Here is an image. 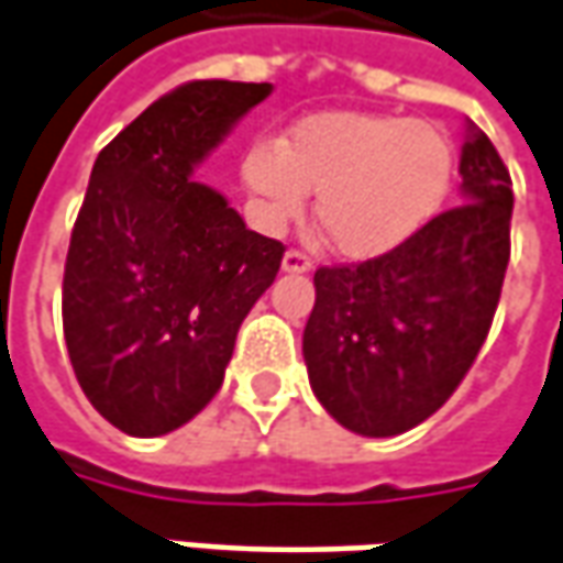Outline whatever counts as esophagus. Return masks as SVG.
Wrapping results in <instances>:
<instances>
[{"instance_id": "1", "label": "esophagus", "mask_w": 563, "mask_h": 563, "mask_svg": "<svg viewBox=\"0 0 563 563\" xmlns=\"http://www.w3.org/2000/svg\"><path fill=\"white\" fill-rule=\"evenodd\" d=\"M282 269H285V273H309V269H312V260L306 257L303 251L290 247V251H285V260H282Z\"/></svg>"}]
</instances>
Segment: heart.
I'll use <instances>...</instances> for the list:
<instances>
[{"mask_svg": "<svg viewBox=\"0 0 563 563\" xmlns=\"http://www.w3.org/2000/svg\"><path fill=\"white\" fill-rule=\"evenodd\" d=\"M456 156L448 134L422 119L386 112H321L290 131L282 150L260 143L242 174L273 223L316 217L333 251L377 260L417 239L444 208Z\"/></svg>", "mask_w": 563, "mask_h": 563, "instance_id": "obj_1", "label": "heart"}]
</instances>
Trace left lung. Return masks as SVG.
<instances>
[{"label": "left lung", "instance_id": "left-lung-1", "mask_svg": "<svg viewBox=\"0 0 563 563\" xmlns=\"http://www.w3.org/2000/svg\"><path fill=\"white\" fill-rule=\"evenodd\" d=\"M463 205L398 251L358 266H321L306 321L312 393L349 432L401 435L463 383L487 340L509 266L511 177L468 122Z\"/></svg>", "mask_w": 563, "mask_h": 563}]
</instances>
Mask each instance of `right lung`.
<instances>
[{"mask_svg":"<svg viewBox=\"0 0 563 563\" xmlns=\"http://www.w3.org/2000/svg\"><path fill=\"white\" fill-rule=\"evenodd\" d=\"M269 81H186L97 156L64 269V336L81 393L115 429L168 435L223 386L235 333L285 244L192 180Z\"/></svg>","mask_w":563,"mask_h":563,"instance_id":"right-lung-1","label":"right lung"}]
</instances>
